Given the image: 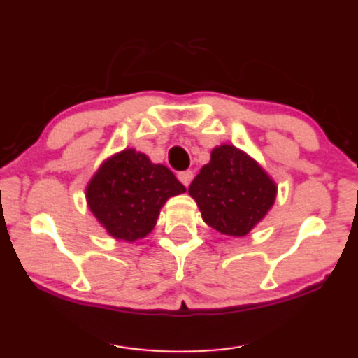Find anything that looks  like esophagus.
Listing matches in <instances>:
<instances>
[{
	"mask_svg": "<svg viewBox=\"0 0 358 358\" xmlns=\"http://www.w3.org/2000/svg\"><path fill=\"white\" fill-rule=\"evenodd\" d=\"M178 180L185 186H188L191 183V180H193V172H191V170H185V172H180L178 173Z\"/></svg>",
	"mask_w": 358,
	"mask_h": 358,
	"instance_id": "obj_1",
	"label": "esophagus"
}]
</instances>
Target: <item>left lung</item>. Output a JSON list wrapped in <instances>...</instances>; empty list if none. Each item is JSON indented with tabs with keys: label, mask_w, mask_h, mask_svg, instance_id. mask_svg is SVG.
<instances>
[{
	"label": "left lung",
	"mask_w": 358,
	"mask_h": 358,
	"mask_svg": "<svg viewBox=\"0 0 358 358\" xmlns=\"http://www.w3.org/2000/svg\"><path fill=\"white\" fill-rule=\"evenodd\" d=\"M204 222L220 234L243 236L264 217L275 199V185L263 169L234 145L210 152V162L191 181Z\"/></svg>",
	"instance_id": "obj_1"
}]
</instances>
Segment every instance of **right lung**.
<instances>
[{
  "label": "right lung",
  "instance_id": "1",
  "mask_svg": "<svg viewBox=\"0 0 358 358\" xmlns=\"http://www.w3.org/2000/svg\"><path fill=\"white\" fill-rule=\"evenodd\" d=\"M185 191L172 170L127 149L94 175L87 186V203L110 235L134 241L154 229L165 201Z\"/></svg>",
  "mask_w": 358,
  "mask_h": 358
}]
</instances>
